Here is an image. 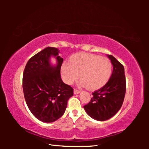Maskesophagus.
<instances>
[{
    "instance_id": "1",
    "label": "esophagus",
    "mask_w": 149,
    "mask_h": 149,
    "mask_svg": "<svg viewBox=\"0 0 149 149\" xmlns=\"http://www.w3.org/2000/svg\"><path fill=\"white\" fill-rule=\"evenodd\" d=\"M80 91H79V90H78V89H74V94H79V93H80Z\"/></svg>"
}]
</instances>
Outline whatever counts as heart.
I'll use <instances>...</instances> for the list:
<instances>
[{
  "mask_svg": "<svg viewBox=\"0 0 149 149\" xmlns=\"http://www.w3.org/2000/svg\"><path fill=\"white\" fill-rule=\"evenodd\" d=\"M112 70V64L107 58L88 53H79L72 56L70 62L63 63L61 73L64 81L68 84L73 83L79 73V86H88L90 89H96L107 83Z\"/></svg>",
  "mask_w": 149,
  "mask_h": 149,
  "instance_id": "1",
  "label": "heart"
}]
</instances>
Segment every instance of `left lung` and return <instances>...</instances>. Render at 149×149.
I'll list each match as a JSON object with an SVG mask.
<instances>
[{
    "instance_id": "obj_1",
    "label": "left lung",
    "mask_w": 149,
    "mask_h": 149,
    "mask_svg": "<svg viewBox=\"0 0 149 149\" xmlns=\"http://www.w3.org/2000/svg\"><path fill=\"white\" fill-rule=\"evenodd\" d=\"M113 66L111 78L100 89L93 93V97L84 109L89 116L98 121L113 117L123 105L125 94L124 68L112 55H107Z\"/></svg>"
}]
</instances>
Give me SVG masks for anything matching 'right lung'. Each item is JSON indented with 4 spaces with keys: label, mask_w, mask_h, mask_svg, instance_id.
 <instances>
[{
    "label": "right lung",
    "mask_w": 149,
    "mask_h": 149,
    "mask_svg": "<svg viewBox=\"0 0 149 149\" xmlns=\"http://www.w3.org/2000/svg\"><path fill=\"white\" fill-rule=\"evenodd\" d=\"M59 49L47 47L31 57L23 74V91L29 110L43 123H53L63 115L73 89L63 82L60 68L63 58ZM55 57L57 63L51 62Z\"/></svg>",
    "instance_id": "right-lung-1"
}]
</instances>
